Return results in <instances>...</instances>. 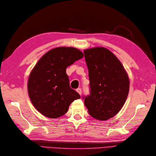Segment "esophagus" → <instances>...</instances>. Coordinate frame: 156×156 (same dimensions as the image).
<instances>
[{"mask_svg":"<svg viewBox=\"0 0 156 156\" xmlns=\"http://www.w3.org/2000/svg\"><path fill=\"white\" fill-rule=\"evenodd\" d=\"M76 91H77L78 93L79 94H80V95L82 94V89H81V88H77V89H76Z\"/></svg>","mask_w":156,"mask_h":156,"instance_id":"esophagus-1","label":"esophagus"}]
</instances>
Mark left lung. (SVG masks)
Here are the masks:
<instances>
[{"instance_id": "left-lung-1", "label": "left lung", "mask_w": 156, "mask_h": 156, "mask_svg": "<svg viewBox=\"0 0 156 156\" xmlns=\"http://www.w3.org/2000/svg\"><path fill=\"white\" fill-rule=\"evenodd\" d=\"M88 69L90 94L82 98L89 114L101 121L113 117L124 105L129 80L118 58L105 48L84 51Z\"/></svg>"}]
</instances>
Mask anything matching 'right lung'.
<instances>
[{"label":"right lung","instance_id":"1","mask_svg":"<svg viewBox=\"0 0 156 156\" xmlns=\"http://www.w3.org/2000/svg\"><path fill=\"white\" fill-rule=\"evenodd\" d=\"M74 48L51 49L39 59L29 75L27 89L35 108L45 117L54 119L67 112L69 106L80 96L69 87L68 66L83 58Z\"/></svg>","mask_w":156,"mask_h":156}]
</instances>
